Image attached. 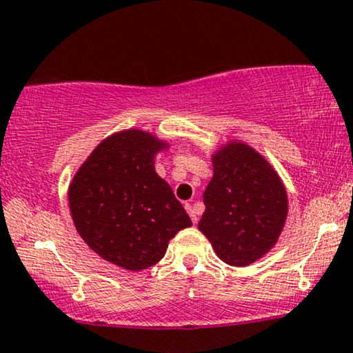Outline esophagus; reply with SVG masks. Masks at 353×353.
Listing matches in <instances>:
<instances>
[{
	"label": "esophagus",
	"mask_w": 353,
	"mask_h": 353,
	"mask_svg": "<svg viewBox=\"0 0 353 353\" xmlns=\"http://www.w3.org/2000/svg\"><path fill=\"white\" fill-rule=\"evenodd\" d=\"M185 210L188 211V214H190V218H192L193 225H196V223H198V216H196V211H194L192 203H185Z\"/></svg>",
	"instance_id": "esophagus-1"
}]
</instances>
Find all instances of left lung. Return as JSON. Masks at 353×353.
<instances>
[{
  "label": "left lung",
  "mask_w": 353,
  "mask_h": 353,
  "mask_svg": "<svg viewBox=\"0 0 353 353\" xmlns=\"http://www.w3.org/2000/svg\"><path fill=\"white\" fill-rule=\"evenodd\" d=\"M203 201L198 230L230 266H250L263 258L288 216L281 178L264 157L241 142L228 143L213 155V178Z\"/></svg>",
  "instance_id": "obj_1"
}]
</instances>
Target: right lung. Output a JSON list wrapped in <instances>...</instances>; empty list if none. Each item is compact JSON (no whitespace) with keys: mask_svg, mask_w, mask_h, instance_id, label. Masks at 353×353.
<instances>
[{"mask_svg":"<svg viewBox=\"0 0 353 353\" xmlns=\"http://www.w3.org/2000/svg\"><path fill=\"white\" fill-rule=\"evenodd\" d=\"M167 148L147 132H119L95 147L69 186L77 233L102 259L142 271L165 256L168 241L192 219L153 159Z\"/></svg>","mask_w":353,"mask_h":353,"instance_id":"right-lung-1","label":"right lung"}]
</instances>
